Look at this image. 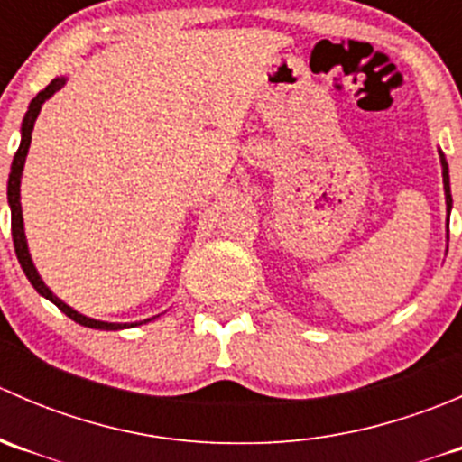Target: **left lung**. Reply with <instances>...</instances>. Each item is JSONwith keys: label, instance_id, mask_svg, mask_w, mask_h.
<instances>
[{"label": "left lung", "instance_id": "left-lung-1", "mask_svg": "<svg viewBox=\"0 0 462 462\" xmlns=\"http://www.w3.org/2000/svg\"><path fill=\"white\" fill-rule=\"evenodd\" d=\"M440 162H442V183H445V201H447V212L451 209V189H449V167H447L445 153L440 152ZM449 221V217H447Z\"/></svg>", "mask_w": 462, "mask_h": 462}]
</instances>
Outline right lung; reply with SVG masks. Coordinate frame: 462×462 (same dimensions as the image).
<instances>
[{
  "mask_svg": "<svg viewBox=\"0 0 462 462\" xmlns=\"http://www.w3.org/2000/svg\"><path fill=\"white\" fill-rule=\"evenodd\" d=\"M64 82H67V78H55V80L51 82L44 91L37 93V96L31 100L29 111H26V116H24V123H22V143H20V149H17L15 158H13L11 176H8V205H11V230H13V244H15V254H17V259H20L22 270H24L26 277H29V282L32 283V288H35L42 297H46L49 301H53V304L58 306L64 315H67V318L78 321V324L87 326V328H100V330H120V328H129V326L144 324V321H152L153 318L144 319V321H136V324H114V321L91 319V318H87V315L78 313V310H73L71 306L64 304L62 300H58V297L49 291V286L42 282V277L37 274L35 265H32V261H31L29 245H26V235H24V218H22V203H20L22 171H24L26 153H29V147H31L32 127H35V120H37V116H40L42 105H44V102L49 100L55 91H60V88L64 87Z\"/></svg>",
  "mask_w": 462,
  "mask_h": 462,
  "instance_id": "1",
  "label": "right lung"
}]
</instances>
